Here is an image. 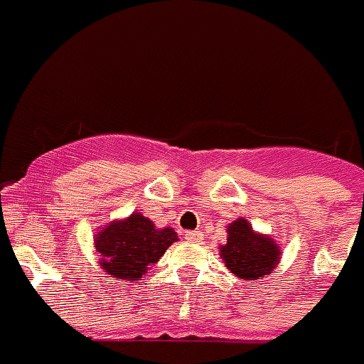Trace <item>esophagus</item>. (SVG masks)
I'll list each match as a JSON object with an SVG mask.
<instances>
[{"mask_svg":"<svg viewBox=\"0 0 364 364\" xmlns=\"http://www.w3.org/2000/svg\"><path fill=\"white\" fill-rule=\"evenodd\" d=\"M185 236L188 242H201V240H203V235H201L200 230H188Z\"/></svg>","mask_w":364,"mask_h":364,"instance_id":"esophagus-1","label":"esophagus"}]
</instances>
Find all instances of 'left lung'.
Here are the masks:
<instances>
[{"mask_svg":"<svg viewBox=\"0 0 364 364\" xmlns=\"http://www.w3.org/2000/svg\"><path fill=\"white\" fill-rule=\"evenodd\" d=\"M227 232L229 238L225 245H221L220 255L236 277L243 280H258L273 271L280 255L273 240L252 232L245 220L230 223Z\"/></svg>","mask_w":364,"mask_h":364,"instance_id":"1","label":"left lung"}]
</instances>
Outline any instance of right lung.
<instances>
[{"label":"right lung","mask_w":364,"mask_h":364,"mask_svg":"<svg viewBox=\"0 0 364 364\" xmlns=\"http://www.w3.org/2000/svg\"><path fill=\"white\" fill-rule=\"evenodd\" d=\"M178 240L172 229H156L143 214H132L124 221H113L99 238L95 247L99 264L113 280H139L148 271V265L159 262L164 251Z\"/></svg>","instance_id":"add662e5"}]
</instances>
